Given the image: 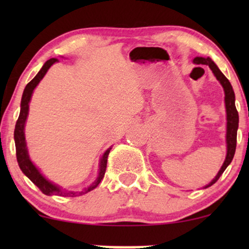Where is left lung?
Wrapping results in <instances>:
<instances>
[{
    "mask_svg": "<svg viewBox=\"0 0 249 249\" xmlns=\"http://www.w3.org/2000/svg\"><path fill=\"white\" fill-rule=\"evenodd\" d=\"M194 63L195 64H205V66H209L210 69L212 70L214 76L216 77V79L220 81V84L222 85L224 89V103H226V111H227V156L226 160H224L223 165L221 166L220 171L217 172L212 181H211L209 185L205 186L207 187L212 186L213 183H215L224 170L227 169V166L230 164L231 161H232L234 152H236V145H237V129H238V124H239V115H238V111L236 108V105H234V93L232 89V86H231L230 81L227 79V77L221 72L219 68L216 67V64L213 62L210 57H202L197 56L194 59Z\"/></svg>",
    "mask_w": 249,
    "mask_h": 249,
    "instance_id": "1",
    "label": "left lung"
}]
</instances>
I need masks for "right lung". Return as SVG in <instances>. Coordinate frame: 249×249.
Wrapping results in <instances>:
<instances>
[{
	"label": "right lung",
	"instance_id": "obj_1",
	"mask_svg": "<svg viewBox=\"0 0 249 249\" xmlns=\"http://www.w3.org/2000/svg\"><path fill=\"white\" fill-rule=\"evenodd\" d=\"M57 59H50L47 60L42 69L39 70V72L36 74L35 78L32 81H29L25 87V90H23L22 98H21V104H20V114L18 120H17L16 128H15V142H16V154H17V161H18V164L21 169V171L25 173V176L28 177V178L32 180L33 183L38 187L40 192L45 194L47 196L52 195H59L63 197H73V196H79L83 195V194H86L94 188H96L98 183L101 182V180L103 179L105 175V170H107V156L108 153H110L111 148L107 149V152L104 153L103 156H102L100 161V172H98V177L95 181L91 183V185L86 188L83 192H64L60 188L59 186L54 185L51 181H49L45 177H44L42 173L39 172V170L36 168L35 164L32 162V160L29 159L28 155V149H27V144H26V138H25V124L27 117H28V111H29V102L30 98H32L33 91L35 89L37 85L39 84V81L43 79V77L45 76L47 70L50 69L51 66H53L54 63L57 62Z\"/></svg>",
	"mask_w": 249,
	"mask_h": 249
}]
</instances>
